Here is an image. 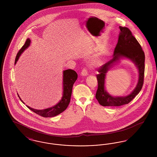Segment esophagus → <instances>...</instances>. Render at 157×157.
<instances>
[{
    "label": "esophagus",
    "instance_id": "34e87169",
    "mask_svg": "<svg viewBox=\"0 0 157 157\" xmlns=\"http://www.w3.org/2000/svg\"><path fill=\"white\" fill-rule=\"evenodd\" d=\"M81 74L83 76H86V75H88V71H87V69L85 67L83 68V69H82V71H81Z\"/></svg>",
    "mask_w": 157,
    "mask_h": 157
}]
</instances>
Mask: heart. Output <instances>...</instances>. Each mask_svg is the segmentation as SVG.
Masks as SVG:
<instances>
[{
    "label": "heart",
    "instance_id": "obj_1",
    "mask_svg": "<svg viewBox=\"0 0 157 157\" xmlns=\"http://www.w3.org/2000/svg\"><path fill=\"white\" fill-rule=\"evenodd\" d=\"M102 60L100 58H93L92 59L90 60V63L92 66L93 67H98V66H100L101 64H102Z\"/></svg>",
    "mask_w": 157,
    "mask_h": 157
}]
</instances>
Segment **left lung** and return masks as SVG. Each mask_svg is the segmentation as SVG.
<instances>
[{"instance_id":"1","label":"left lung","mask_w":157,"mask_h":157,"mask_svg":"<svg viewBox=\"0 0 157 157\" xmlns=\"http://www.w3.org/2000/svg\"><path fill=\"white\" fill-rule=\"evenodd\" d=\"M120 33L118 41L114 49L113 58L98 69L99 74L97 75L98 90L95 97L99 103L104 106H119L129 104L141 90L144 84L145 71V54L141 46L132 32L127 27L120 26ZM125 57L131 59L138 67L139 79L137 85L133 92L126 97L114 98L109 95L104 90L105 75L113 63L120 59Z\"/></svg>"}]
</instances>
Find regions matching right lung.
<instances>
[{"label": "right lung", "mask_w": 157, "mask_h": 157, "mask_svg": "<svg viewBox=\"0 0 157 157\" xmlns=\"http://www.w3.org/2000/svg\"><path fill=\"white\" fill-rule=\"evenodd\" d=\"M30 39L28 38L26 39L24 45L22 47V48L19 50V51L17 53V55L15 58V64L19 59L21 53L29 46L30 45ZM63 97L62 98L61 100L60 101L58 104L55 105L51 108H49L43 110H37L33 108H31L29 106H27V107L32 111L33 112L36 113L37 115L42 116L43 117H53L59 115L60 113L63 112L68 106L69 104L71 101V97L72 95V87L74 83H75L76 80L78 78V74L75 71L72 69H67L63 71ZM21 100V99L20 98ZM21 101L23 102L21 100ZM24 104V103H23Z\"/></svg>", "instance_id": "add662e5"}]
</instances>
